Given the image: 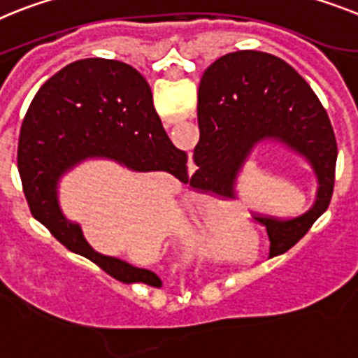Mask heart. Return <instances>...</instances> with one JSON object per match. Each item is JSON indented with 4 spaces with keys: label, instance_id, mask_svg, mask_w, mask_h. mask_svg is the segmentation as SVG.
<instances>
[{
    "label": "heart",
    "instance_id": "1",
    "mask_svg": "<svg viewBox=\"0 0 358 358\" xmlns=\"http://www.w3.org/2000/svg\"><path fill=\"white\" fill-rule=\"evenodd\" d=\"M204 226V244L208 250H221L222 241L246 231V217L235 204L226 201H208L201 206Z\"/></svg>",
    "mask_w": 358,
    "mask_h": 358
}]
</instances>
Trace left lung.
I'll list each match as a JSON object with an SVG mask.
<instances>
[{
    "instance_id": "1",
    "label": "left lung",
    "mask_w": 358,
    "mask_h": 358,
    "mask_svg": "<svg viewBox=\"0 0 358 358\" xmlns=\"http://www.w3.org/2000/svg\"><path fill=\"white\" fill-rule=\"evenodd\" d=\"M197 119L201 137L192 181L208 194L231 197L235 177L253 146L268 139L310 161L319 179L315 204L288 221L255 217L266 226L270 255L288 252L328 210L335 186L337 139L315 92L280 57L257 50L230 52L204 70Z\"/></svg>"
}]
</instances>
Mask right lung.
<instances>
[{
    "label": "right lung",
    "mask_w": 358,
    "mask_h": 358,
    "mask_svg": "<svg viewBox=\"0 0 358 358\" xmlns=\"http://www.w3.org/2000/svg\"><path fill=\"white\" fill-rule=\"evenodd\" d=\"M87 157H110L132 170H163L188 181V155L172 145L146 79L127 63L90 57L52 76L21 124L17 170L34 219L70 252L117 280L161 286L154 271L94 252L81 228L61 213L57 181Z\"/></svg>",
    "instance_id": "1"
}]
</instances>
